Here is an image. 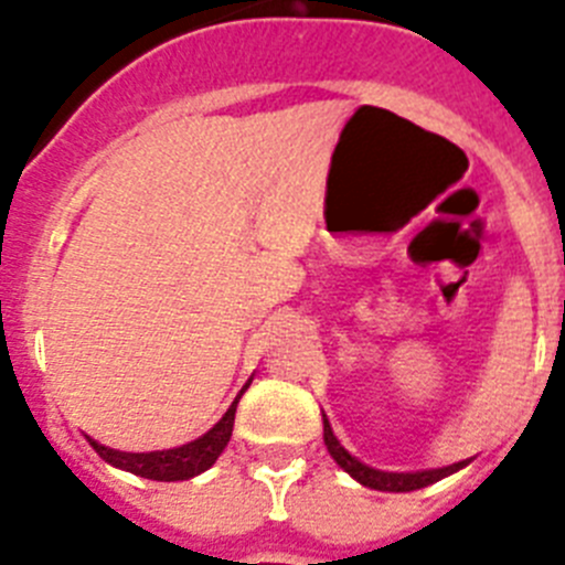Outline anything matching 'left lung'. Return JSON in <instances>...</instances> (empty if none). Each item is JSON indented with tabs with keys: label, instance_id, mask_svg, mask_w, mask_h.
<instances>
[{
	"label": "left lung",
	"instance_id": "obj_1",
	"mask_svg": "<svg viewBox=\"0 0 565 565\" xmlns=\"http://www.w3.org/2000/svg\"><path fill=\"white\" fill-rule=\"evenodd\" d=\"M322 424H326V447L328 452H331L333 461H337L353 481H359L362 487L379 489V492H413V489L430 487V483L441 481V478L452 476V472L467 467V461H458L450 463V467L416 469V472H384V469L367 467V463H362L356 456H351V452L344 450L342 444H339V438L333 436L331 422H328L326 413H322Z\"/></svg>",
	"mask_w": 565,
	"mask_h": 565
}]
</instances>
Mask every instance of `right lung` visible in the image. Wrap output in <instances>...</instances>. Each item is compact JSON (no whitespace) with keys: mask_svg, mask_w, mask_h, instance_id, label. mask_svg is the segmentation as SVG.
<instances>
[{"mask_svg":"<svg viewBox=\"0 0 565 565\" xmlns=\"http://www.w3.org/2000/svg\"><path fill=\"white\" fill-rule=\"evenodd\" d=\"M237 402L239 398H234L232 407L223 413V418L214 424L212 430H206L201 438H194V441L181 444V447H172V450L124 452V450H113V447H104V444H98L96 438H87V441L89 447L104 458V461L124 469V472L149 478V481H189V478L206 472V469L221 458V452L226 450L228 438H232Z\"/></svg>","mask_w":565,"mask_h":565,"instance_id":"add662e5","label":"right lung"}]
</instances>
